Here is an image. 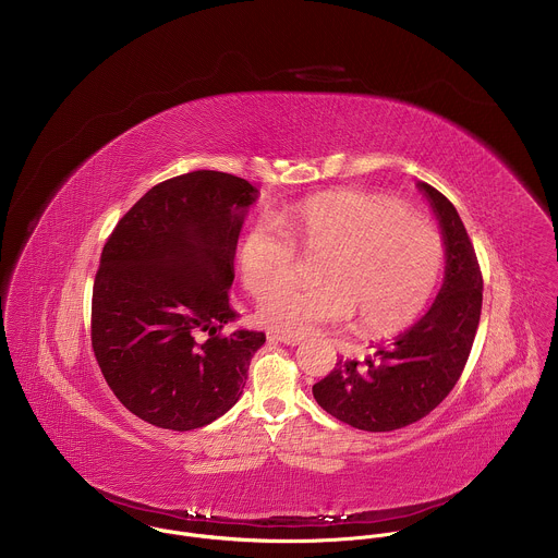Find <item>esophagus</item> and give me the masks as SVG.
Wrapping results in <instances>:
<instances>
[{"mask_svg":"<svg viewBox=\"0 0 558 558\" xmlns=\"http://www.w3.org/2000/svg\"><path fill=\"white\" fill-rule=\"evenodd\" d=\"M268 339L286 343V345H299L303 341V337H292V335H281V332H268Z\"/></svg>","mask_w":558,"mask_h":558,"instance_id":"34e87169","label":"esophagus"}]
</instances>
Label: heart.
<instances>
[{"label": "heart", "mask_w": 558, "mask_h": 558, "mask_svg": "<svg viewBox=\"0 0 558 558\" xmlns=\"http://www.w3.org/2000/svg\"><path fill=\"white\" fill-rule=\"evenodd\" d=\"M257 219L240 239L242 286L259 296L287 280L295 244L326 247L319 287H282L257 305L275 332L301 337L339 324L354 310L372 332H396L432 301L445 268V242L423 217L385 195L337 189Z\"/></svg>", "instance_id": "b5f03b06"}]
</instances>
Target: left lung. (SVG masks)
Wrapping results in <instances>:
<instances>
[{"mask_svg": "<svg viewBox=\"0 0 558 558\" xmlns=\"http://www.w3.org/2000/svg\"><path fill=\"white\" fill-rule=\"evenodd\" d=\"M418 189L438 217L447 251L436 301L391 348H378L365 365L339 359L314 385L328 414L365 432H393L429 414L460 380L477 335L483 277L475 246L456 206L427 182Z\"/></svg>", "mask_w": 558, "mask_h": 558, "instance_id": "left-lung-1", "label": "left lung"}]
</instances>
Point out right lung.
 Masks as SVG:
<instances>
[{"label":"right lung","mask_w":558,"mask_h":558,"mask_svg":"<svg viewBox=\"0 0 558 558\" xmlns=\"http://www.w3.org/2000/svg\"><path fill=\"white\" fill-rule=\"evenodd\" d=\"M257 189L223 171H191L153 186L102 246L92 292V348L126 410L189 432L242 396L264 332L223 326L234 255ZM206 331V340L196 332Z\"/></svg>","instance_id":"right-lung-1"}]
</instances>
